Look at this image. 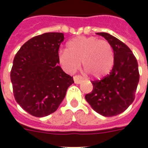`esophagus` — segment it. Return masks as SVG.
Wrapping results in <instances>:
<instances>
[{
  "mask_svg": "<svg viewBox=\"0 0 148 148\" xmlns=\"http://www.w3.org/2000/svg\"><path fill=\"white\" fill-rule=\"evenodd\" d=\"M74 81L76 84H80L83 81V78L81 77V76L76 75V76H74Z\"/></svg>",
  "mask_w": 148,
  "mask_h": 148,
  "instance_id": "34e87169",
  "label": "esophagus"
}]
</instances>
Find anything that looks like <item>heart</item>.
Returning a JSON list of instances; mask_svg holds the SVG:
<instances>
[{
	"instance_id": "b5f03b06",
	"label": "heart",
	"mask_w": 148,
	"mask_h": 148,
	"mask_svg": "<svg viewBox=\"0 0 148 148\" xmlns=\"http://www.w3.org/2000/svg\"><path fill=\"white\" fill-rule=\"evenodd\" d=\"M58 60L68 74L75 73L82 62L86 73L94 78H101L109 74L113 66L114 52L111 44L105 39L79 36L67 42L66 50L59 51Z\"/></svg>"
}]
</instances>
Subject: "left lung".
Masks as SVG:
<instances>
[{"mask_svg": "<svg viewBox=\"0 0 148 148\" xmlns=\"http://www.w3.org/2000/svg\"><path fill=\"white\" fill-rule=\"evenodd\" d=\"M110 43L114 52L111 72L101 80L93 81V91L86 95L92 109L104 116L121 114L135 99L140 81L138 62L130 48L117 38L98 32Z\"/></svg>", "mask_w": 148, "mask_h": 148, "instance_id": "left-lung-1", "label": "left lung"}]
</instances>
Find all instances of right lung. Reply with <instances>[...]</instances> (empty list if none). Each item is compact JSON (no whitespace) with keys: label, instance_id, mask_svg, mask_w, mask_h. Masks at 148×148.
I'll list each match as a JSON object with an SVG mask.
<instances>
[{"label":"right lung","instance_id":"add662e5","mask_svg":"<svg viewBox=\"0 0 148 148\" xmlns=\"http://www.w3.org/2000/svg\"><path fill=\"white\" fill-rule=\"evenodd\" d=\"M63 40V33L42 34L27 41L15 55L10 74L15 99L34 116L56 111L74 83L73 77L58 66V49Z\"/></svg>","mask_w":148,"mask_h":148}]
</instances>
